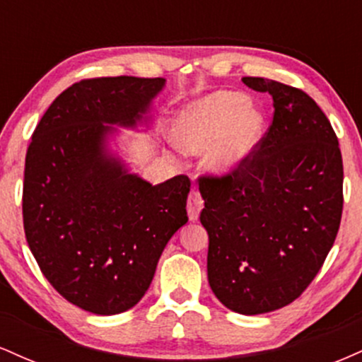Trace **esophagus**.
<instances>
[{"instance_id":"esophagus-1","label":"esophagus","mask_w":362,"mask_h":362,"mask_svg":"<svg viewBox=\"0 0 362 362\" xmlns=\"http://www.w3.org/2000/svg\"><path fill=\"white\" fill-rule=\"evenodd\" d=\"M202 207H204V201H202L201 194H199L197 190H192V192L189 194V199H187V213H189L190 221H197L199 213H201Z\"/></svg>"}]
</instances>
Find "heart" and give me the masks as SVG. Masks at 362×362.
Returning <instances> with one entry per match:
<instances>
[{"instance_id":"1","label":"heart","mask_w":362,"mask_h":362,"mask_svg":"<svg viewBox=\"0 0 362 362\" xmlns=\"http://www.w3.org/2000/svg\"><path fill=\"white\" fill-rule=\"evenodd\" d=\"M265 119L236 91H216L199 98L178 114L173 141L185 153L206 149L209 172L228 175L250 158L262 139Z\"/></svg>"}]
</instances>
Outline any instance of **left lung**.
I'll return each mask as SVG.
<instances>
[{"label":"left lung","mask_w":362,"mask_h":362,"mask_svg":"<svg viewBox=\"0 0 362 362\" xmlns=\"http://www.w3.org/2000/svg\"><path fill=\"white\" fill-rule=\"evenodd\" d=\"M242 81L271 93L272 124L236 172L199 178L201 223L216 298L236 313L260 315L300 298L322 269L342 218L344 168L313 98L274 80Z\"/></svg>","instance_id":"left-lung-1"}]
</instances>
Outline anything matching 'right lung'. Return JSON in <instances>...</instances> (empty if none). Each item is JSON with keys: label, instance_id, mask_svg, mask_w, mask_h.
<instances>
[{"label": "right lung", "instance_id": "add662e5", "mask_svg": "<svg viewBox=\"0 0 362 362\" xmlns=\"http://www.w3.org/2000/svg\"><path fill=\"white\" fill-rule=\"evenodd\" d=\"M165 78L74 83L37 124L25 158L23 228L52 288L78 308L117 315L144 296L168 240L189 221L190 180L151 185L107 148L146 122Z\"/></svg>", "mask_w": 362, "mask_h": 362}]
</instances>
